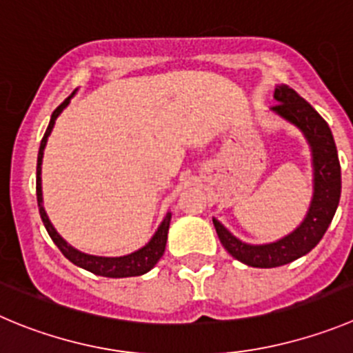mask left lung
Listing matches in <instances>:
<instances>
[{
	"instance_id": "1",
	"label": "left lung",
	"mask_w": 353,
	"mask_h": 353,
	"mask_svg": "<svg viewBox=\"0 0 353 353\" xmlns=\"http://www.w3.org/2000/svg\"><path fill=\"white\" fill-rule=\"evenodd\" d=\"M273 97L276 104L272 111L294 123L310 143L314 154V200L299 228L291 235L265 245L240 242L217 219H212L217 236L226 251L254 268H275L308 254L331 225L341 195V167L329 125L288 85L276 87Z\"/></svg>"
}]
</instances>
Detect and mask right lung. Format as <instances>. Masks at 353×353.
I'll return each instance as SVG.
<instances>
[{
  "mask_svg": "<svg viewBox=\"0 0 353 353\" xmlns=\"http://www.w3.org/2000/svg\"><path fill=\"white\" fill-rule=\"evenodd\" d=\"M69 99H65L62 102L61 106L52 113L50 123H48L47 132H45V136H43L41 144H39V151H38V165H36V199H38V207H39V216H41V221L47 228L48 235L50 239L54 240L55 245L61 249L62 254L69 259L71 263H74L80 268L88 270V272L95 273V275L101 276H110V279H123V276H137L143 275V273L150 272L154 265L158 263V259L163 256V251H165V243H167V233H169V225H170V214H167L163 223L160 225L158 232L154 233L153 239L150 240L148 245H144L143 249L139 251L132 252L128 256H121V258H101V256H90V254H83V252L77 251V249H72L57 232L52 226L50 219H48L47 212L43 209L41 202V160H43V150H45V144H47L48 136H50L52 128H54L55 120L61 114V111L64 110L65 106L69 104Z\"/></svg>",
  "mask_w": 353,
  "mask_h": 353,
  "instance_id": "add662e5",
  "label": "right lung"
}]
</instances>
